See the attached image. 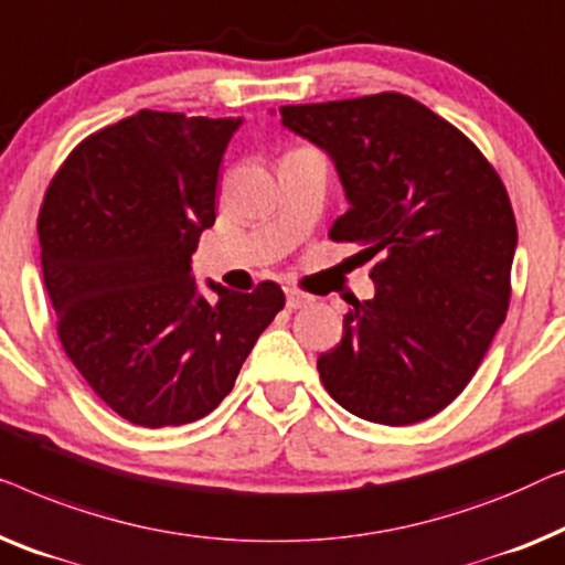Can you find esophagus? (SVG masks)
Segmentation results:
<instances>
[{
    "instance_id": "obj_1",
    "label": "esophagus",
    "mask_w": 565,
    "mask_h": 565,
    "mask_svg": "<svg viewBox=\"0 0 565 565\" xmlns=\"http://www.w3.org/2000/svg\"><path fill=\"white\" fill-rule=\"evenodd\" d=\"M309 305H312V297H309V294H301L297 289H286V307L301 309V307H309Z\"/></svg>"
}]
</instances>
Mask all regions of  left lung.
<instances>
[{"mask_svg": "<svg viewBox=\"0 0 565 565\" xmlns=\"http://www.w3.org/2000/svg\"><path fill=\"white\" fill-rule=\"evenodd\" d=\"M279 113L335 163L348 210L332 241L379 258L373 299L351 301L343 340L317 359L322 384L369 423H423L463 392L507 317L518 225L502 179L404 94Z\"/></svg>", "mask_w": 565, "mask_h": 565, "instance_id": "8db88e82", "label": "left lung"}]
</instances>
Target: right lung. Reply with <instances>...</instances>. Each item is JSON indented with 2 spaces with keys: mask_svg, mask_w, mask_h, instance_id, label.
I'll use <instances>...</instances> for the list:
<instances>
[{
  "mask_svg": "<svg viewBox=\"0 0 565 565\" xmlns=\"http://www.w3.org/2000/svg\"><path fill=\"white\" fill-rule=\"evenodd\" d=\"M241 125L140 109L86 138L45 192L38 235L63 351L132 425L210 415L284 307L274 281L250 294L206 281L210 301L192 274Z\"/></svg>",
  "mask_w": 565,
  "mask_h": 565,
  "instance_id": "obj_1",
  "label": "right lung"
}]
</instances>
